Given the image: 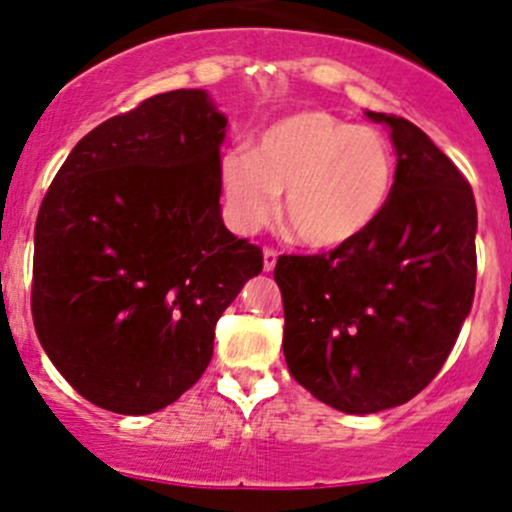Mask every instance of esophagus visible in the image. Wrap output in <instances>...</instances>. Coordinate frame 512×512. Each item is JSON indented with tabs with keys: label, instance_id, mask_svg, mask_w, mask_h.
Masks as SVG:
<instances>
[{
	"label": "esophagus",
	"instance_id": "esophagus-1",
	"mask_svg": "<svg viewBox=\"0 0 512 512\" xmlns=\"http://www.w3.org/2000/svg\"><path fill=\"white\" fill-rule=\"evenodd\" d=\"M276 261H278V251L263 249V271L271 273L273 268H276Z\"/></svg>",
	"mask_w": 512,
	"mask_h": 512
}]
</instances>
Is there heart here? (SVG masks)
Instances as JSON below:
<instances>
[{
	"instance_id": "b5f03b06",
	"label": "heart",
	"mask_w": 512,
	"mask_h": 512,
	"mask_svg": "<svg viewBox=\"0 0 512 512\" xmlns=\"http://www.w3.org/2000/svg\"><path fill=\"white\" fill-rule=\"evenodd\" d=\"M396 189V156L386 136L328 111H298L258 134L254 151L221 159L226 214L254 234L278 209L301 244L338 249L366 234Z\"/></svg>"
}]
</instances>
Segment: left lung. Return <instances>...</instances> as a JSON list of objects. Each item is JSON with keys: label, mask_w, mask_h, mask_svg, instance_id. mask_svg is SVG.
<instances>
[{"label": "left lung", "mask_w": 512, "mask_h": 512, "mask_svg": "<svg viewBox=\"0 0 512 512\" xmlns=\"http://www.w3.org/2000/svg\"><path fill=\"white\" fill-rule=\"evenodd\" d=\"M396 146V189L381 219L318 256H281L283 356L326 406L386 411L423 391L453 351L475 296L473 189L401 116L366 111Z\"/></svg>", "instance_id": "8db88e82"}]
</instances>
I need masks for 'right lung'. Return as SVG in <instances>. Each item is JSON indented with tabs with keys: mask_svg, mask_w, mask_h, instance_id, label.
Listing matches in <instances>:
<instances>
[{
	"mask_svg": "<svg viewBox=\"0 0 512 512\" xmlns=\"http://www.w3.org/2000/svg\"><path fill=\"white\" fill-rule=\"evenodd\" d=\"M226 119L204 89L141 101L91 129L34 229L32 316L74 391L146 416L189 391L261 249L221 219Z\"/></svg>",
	"mask_w": 512,
	"mask_h": 512,
	"instance_id": "add662e5",
	"label": "right lung"
}]
</instances>
